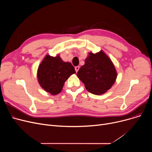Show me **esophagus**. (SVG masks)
<instances>
[{
    "label": "esophagus",
    "instance_id": "obj_1",
    "mask_svg": "<svg viewBox=\"0 0 152 152\" xmlns=\"http://www.w3.org/2000/svg\"><path fill=\"white\" fill-rule=\"evenodd\" d=\"M79 69V66H75V70H76V72H77L78 70Z\"/></svg>",
    "mask_w": 152,
    "mask_h": 152
}]
</instances>
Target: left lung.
Listing matches in <instances>:
<instances>
[{
    "label": "left lung",
    "instance_id": "1",
    "mask_svg": "<svg viewBox=\"0 0 152 152\" xmlns=\"http://www.w3.org/2000/svg\"><path fill=\"white\" fill-rule=\"evenodd\" d=\"M77 76L89 92L101 95L113 85L117 73L112 61L104 52L100 51L96 53H89Z\"/></svg>",
    "mask_w": 152,
    "mask_h": 152
}]
</instances>
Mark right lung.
I'll use <instances>...</instances> for the list:
<instances>
[{
  "label": "right lung",
  "mask_w": 152,
  "mask_h": 152,
  "mask_svg": "<svg viewBox=\"0 0 152 152\" xmlns=\"http://www.w3.org/2000/svg\"><path fill=\"white\" fill-rule=\"evenodd\" d=\"M75 73L71 63L63 61L59 55H46L39 66L37 75L39 84L46 92L57 95L61 91L66 79Z\"/></svg>",
  "instance_id": "add662e5"
}]
</instances>
